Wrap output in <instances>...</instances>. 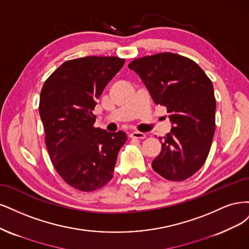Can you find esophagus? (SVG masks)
Returning <instances> with one entry per match:
<instances>
[{
    "label": "esophagus",
    "mask_w": 249,
    "mask_h": 249,
    "mask_svg": "<svg viewBox=\"0 0 249 249\" xmlns=\"http://www.w3.org/2000/svg\"><path fill=\"white\" fill-rule=\"evenodd\" d=\"M130 138L131 139H139V140H143L146 138V134L142 132H139V131H133L130 133Z\"/></svg>",
    "instance_id": "esophagus-1"
}]
</instances>
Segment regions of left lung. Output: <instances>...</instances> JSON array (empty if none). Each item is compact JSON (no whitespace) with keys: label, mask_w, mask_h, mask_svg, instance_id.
<instances>
[{"label":"left lung","mask_w":249,"mask_h":249,"mask_svg":"<svg viewBox=\"0 0 249 249\" xmlns=\"http://www.w3.org/2000/svg\"><path fill=\"white\" fill-rule=\"evenodd\" d=\"M138 74L155 104L166 107L173 124L162 140L153 170L171 181L195 175L209 155L215 132L213 85L197 64L183 55L162 53L133 60Z\"/></svg>","instance_id":"left-lung-1"}]
</instances>
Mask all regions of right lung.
<instances>
[{"instance_id":"add662e5","label":"right lung","mask_w":249,"mask_h":249,"mask_svg":"<svg viewBox=\"0 0 249 249\" xmlns=\"http://www.w3.org/2000/svg\"><path fill=\"white\" fill-rule=\"evenodd\" d=\"M118 57H90L64 62L46 79L39 101L45 145L53 167L81 191L103 187L114 176L123 131L95 128L93 110L104 88L124 65Z\"/></svg>"}]
</instances>
